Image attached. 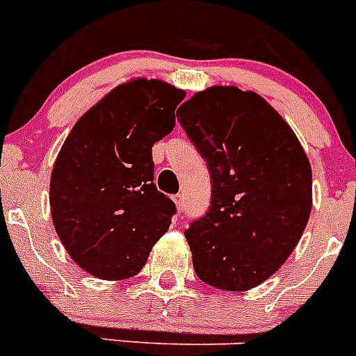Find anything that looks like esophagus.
<instances>
[{
	"instance_id": "34e87169",
	"label": "esophagus",
	"mask_w": 356,
	"mask_h": 356,
	"mask_svg": "<svg viewBox=\"0 0 356 356\" xmlns=\"http://www.w3.org/2000/svg\"><path fill=\"white\" fill-rule=\"evenodd\" d=\"M175 203L176 207H178V210H184V196H181V194L175 196Z\"/></svg>"
}]
</instances>
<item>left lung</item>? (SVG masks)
Masks as SVG:
<instances>
[{
    "instance_id": "obj_1",
    "label": "left lung",
    "mask_w": 356,
    "mask_h": 356,
    "mask_svg": "<svg viewBox=\"0 0 356 356\" xmlns=\"http://www.w3.org/2000/svg\"><path fill=\"white\" fill-rule=\"evenodd\" d=\"M176 115L212 176L210 210L185 229L194 271L221 291H250L284 266L303 235L312 210L307 153L253 90L213 85Z\"/></svg>"
}]
</instances>
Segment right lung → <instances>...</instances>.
Segmentation results:
<instances>
[{
    "mask_svg": "<svg viewBox=\"0 0 356 356\" xmlns=\"http://www.w3.org/2000/svg\"><path fill=\"white\" fill-rule=\"evenodd\" d=\"M185 90L162 80L118 85L76 121L49 181L53 226L74 262L127 280L147 262L176 207L153 184L151 147L175 128Z\"/></svg>",
    "mask_w": 356,
    "mask_h": 356,
    "instance_id": "right-lung-1",
    "label": "right lung"
}]
</instances>
